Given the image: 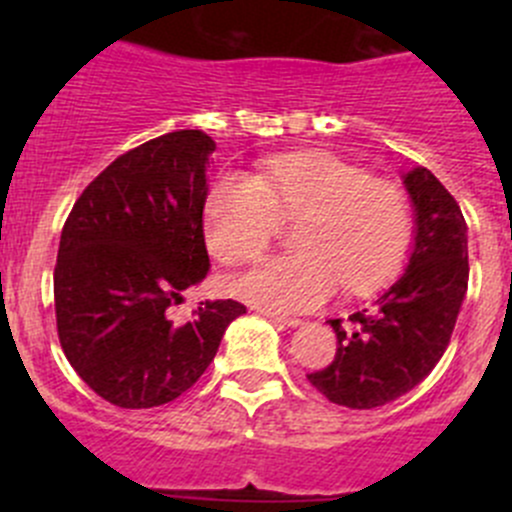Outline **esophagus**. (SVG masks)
Instances as JSON below:
<instances>
[{
    "mask_svg": "<svg viewBox=\"0 0 512 512\" xmlns=\"http://www.w3.org/2000/svg\"><path fill=\"white\" fill-rule=\"evenodd\" d=\"M265 314L267 319H270V322H277V324H287V327H299V324H302V319L299 317H287V314H277V312H262Z\"/></svg>",
    "mask_w": 512,
    "mask_h": 512,
    "instance_id": "34e87169",
    "label": "esophagus"
}]
</instances>
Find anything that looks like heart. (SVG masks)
Listing matches in <instances>:
<instances>
[{
  "mask_svg": "<svg viewBox=\"0 0 512 512\" xmlns=\"http://www.w3.org/2000/svg\"><path fill=\"white\" fill-rule=\"evenodd\" d=\"M282 218H302V250L267 257L235 280L240 297L277 312H307L342 285L374 292L399 272L414 235L401 185L329 153H297L257 175H220L205 200V240L220 262L242 265L270 247Z\"/></svg>",
  "mask_w": 512,
  "mask_h": 512,
  "instance_id": "b5f03b06",
  "label": "heart"
}]
</instances>
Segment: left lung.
Here are the masks:
<instances>
[{
	"instance_id": "left-lung-1",
	"label": "left lung",
	"mask_w": 512,
	"mask_h": 512,
	"mask_svg": "<svg viewBox=\"0 0 512 512\" xmlns=\"http://www.w3.org/2000/svg\"><path fill=\"white\" fill-rule=\"evenodd\" d=\"M416 205V245L409 267L374 309L329 319L337 354L309 384L332 404L376 409L411 391L438 364L468 289V225L456 198L428 168L404 178Z\"/></svg>"
}]
</instances>
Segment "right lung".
I'll return each instance as SVG.
<instances>
[{
	"mask_svg": "<svg viewBox=\"0 0 512 512\" xmlns=\"http://www.w3.org/2000/svg\"><path fill=\"white\" fill-rule=\"evenodd\" d=\"M203 131H173L131 148L96 175L71 208L54 267L61 349L108 404L153 409L175 401L215 359L235 299L168 309L208 275Z\"/></svg>",
	"mask_w": 512,
	"mask_h": 512,
	"instance_id": "obj_1",
	"label": "right lung"
}]
</instances>
